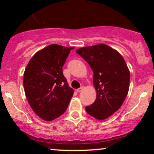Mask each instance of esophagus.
<instances>
[{
    "label": "esophagus",
    "mask_w": 154,
    "mask_h": 154,
    "mask_svg": "<svg viewBox=\"0 0 154 154\" xmlns=\"http://www.w3.org/2000/svg\"><path fill=\"white\" fill-rule=\"evenodd\" d=\"M82 90H83V88L81 87V88H78V89H77V93H79V92L82 91Z\"/></svg>",
    "instance_id": "esophagus-1"
}]
</instances>
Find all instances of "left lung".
<instances>
[{
  "instance_id": "obj_1",
  "label": "left lung",
  "mask_w": 154,
  "mask_h": 154,
  "mask_svg": "<svg viewBox=\"0 0 154 154\" xmlns=\"http://www.w3.org/2000/svg\"><path fill=\"white\" fill-rule=\"evenodd\" d=\"M76 52L93 69L97 93L95 102L85 110L95 119H107L121 107L128 93L130 71L125 59L105 44L81 48Z\"/></svg>"
}]
</instances>
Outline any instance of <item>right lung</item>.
Returning <instances> with one entry per match:
<instances>
[{"label":"right lung","mask_w":154,"mask_h":154,"mask_svg":"<svg viewBox=\"0 0 154 154\" xmlns=\"http://www.w3.org/2000/svg\"><path fill=\"white\" fill-rule=\"evenodd\" d=\"M72 49L51 44L32 56L24 71L26 99L35 114L45 121L62 115L73 95L62 69Z\"/></svg>","instance_id":"obj_1"}]
</instances>
